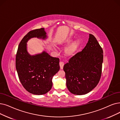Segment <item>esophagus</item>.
<instances>
[{
    "label": "esophagus",
    "mask_w": 120,
    "mask_h": 120,
    "mask_svg": "<svg viewBox=\"0 0 120 120\" xmlns=\"http://www.w3.org/2000/svg\"><path fill=\"white\" fill-rule=\"evenodd\" d=\"M59 65H60V69H61V70L63 69V66H64V62H62V61L60 62Z\"/></svg>",
    "instance_id": "esophagus-1"
}]
</instances>
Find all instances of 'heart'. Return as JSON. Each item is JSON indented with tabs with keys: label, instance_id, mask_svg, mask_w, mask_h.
Segmentation results:
<instances>
[{
	"label": "heart",
	"instance_id": "obj_1",
	"mask_svg": "<svg viewBox=\"0 0 120 120\" xmlns=\"http://www.w3.org/2000/svg\"><path fill=\"white\" fill-rule=\"evenodd\" d=\"M74 40L72 39H68L66 41L65 43L64 44V45L67 46L70 45L65 50V53L66 55L68 56H71L74 55L77 50V49L79 48L80 45V41H75L74 42ZM53 48L55 50H56L55 47H53Z\"/></svg>",
	"mask_w": 120,
	"mask_h": 120
}]
</instances>
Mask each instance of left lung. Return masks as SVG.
<instances>
[{
  "label": "left lung",
  "instance_id": "obj_1",
  "mask_svg": "<svg viewBox=\"0 0 120 120\" xmlns=\"http://www.w3.org/2000/svg\"><path fill=\"white\" fill-rule=\"evenodd\" d=\"M103 50L95 36L89 34L86 46L64 65L66 85L73 94L82 95L91 92L100 80Z\"/></svg>",
  "mask_w": 120,
  "mask_h": 120
}]
</instances>
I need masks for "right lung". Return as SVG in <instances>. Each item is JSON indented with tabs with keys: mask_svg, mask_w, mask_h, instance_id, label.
Returning <instances> with one entry per match:
<instances>
[{
	"mask_svg": "<svg viewBox=\"0 0 120 120\" xmlns=\"http://www.w3.org/2000/svg\"><path fill=\"white\" fill-rule=\"evenodd\" d=\"M48 38L45 28L30 31L20 41L15 58V67L19 80L25 89L34 95L47 93L52 86V79L60 70L59 59L50 56L45 51L30 55L27 41L31 38Z\"/></svg>",
	"mask_w": 120,
	"mask_h": 120,
	"instance_id": "obj_1",
	"label": "right lung"
}]
</instances>
